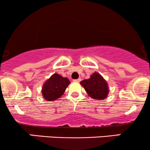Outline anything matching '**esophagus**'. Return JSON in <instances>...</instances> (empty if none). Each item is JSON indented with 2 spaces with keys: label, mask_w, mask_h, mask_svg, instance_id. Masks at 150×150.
<instances>
[{
  "label": "esophagus",
  "mask_w": 150,
  "mask_h": 150,
  "mask_svg": "<svg viewBox=\"0 0 150 150\" xmlns=\"http://www.w3.org/2000/svg\"><path fill=\"white\" fill-rule=\"evenodd\" d=\"M81 81V78H78L77 79V80H74V82H76V83H79V82Z\"/></svg>",
  "instance_id": "obj_1"
}]
</instances>
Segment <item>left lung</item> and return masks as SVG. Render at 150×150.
Segmentation results:
<instances>
[{"label":"left lung","mask_w":150,"mask_h":150,"mask_svg":"<svg viewBox=\"0 0 150 150\" xmlns=\"http://www.w3.org/2000/svg\"><path fill=\"white\" fill-rule=\"evenodd\" d=\"M88 96L94 100H103L106 99L109 94V87L108 82L98 72H95L90 75V78L80 82Z\"/></svg>","instance_id":"1"}]
</instances>
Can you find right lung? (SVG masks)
<instances>
[{
  "instance_id": "add662e5",
  "label": "right lung",
  "mask_w": 150,
  "mask_h": 150,
  "mask_svg": "<svg viewBox=\"0 0 150 150\" xmlns=\"http://www.w3.org/2000/svg\"><path fill=\"white\" fill-rule=\"evenodd\" d=\"M70 84L67 78H64L57 73H54L42 85V98L47 101H54L61 98Z\"/></svg>"
}]
</instances>
